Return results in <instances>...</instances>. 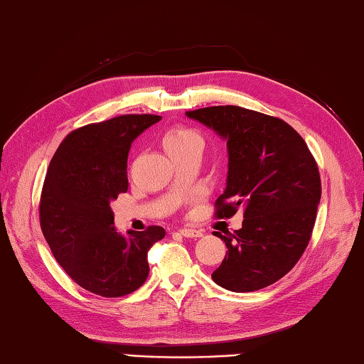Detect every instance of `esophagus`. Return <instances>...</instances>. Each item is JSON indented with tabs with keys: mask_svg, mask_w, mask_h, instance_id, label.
<instances>
[{
	"mask_svg": "<svg viewBox=\"0 0 364 364\" xmlns=\"http://www.w3.org/2000/svg\"><path fill=\"white\" fill-rule=\"evenodd\" d=\"M179 233L185 238H200L204 235L203 230H196V229H181Z\"/></svg>",
	"mask_w": 364,
	"mask_h": 364,
	"instance_id": "34e87169",
	"label": "esophagus"
}]
</instances>
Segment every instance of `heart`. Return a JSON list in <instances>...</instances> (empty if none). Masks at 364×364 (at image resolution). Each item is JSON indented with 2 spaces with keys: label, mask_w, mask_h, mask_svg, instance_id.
I'll list each match as a JSON object with an SVG mask.
<instances>
[{
  "label": "heart",
  "mask_w": 364,
  "mask_h": 364,
  "mask_svg": "<svg viewBox=\"0 0 364 364\" xmlns=\"http://www.w3.org/2000/svg\"><path fill=\"white\" fill-rule=\"evenodd\" d=\"M199 141V135L188 127H174L164 136V146L166 151L181 148L183 144Z\"/></svg>",
  "instance_id": "obj_1"
}]
</instances>
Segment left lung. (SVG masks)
Returning a JSON list of instances; mask_svg holds the SVG:
<instances>
[{
  "label": "left lung",
  "instance_id": "left-lung-1",
  "mask_svg": "<svg viewBox=\"0 0 364 364\" xmlns=\"http://www.w3.org/2000/svg\"><path fill=\"white\" fill-rule=\"evenodd\" d=\"M228 143V179L216 216L243 208V225L221 238L228 252L212 274L233 293L257 291L293 269L309 245L321 200L318 165L284 119L238 106L185 112Z\"/></svg>",
  "mask_w": 364,
  "mask_h": 364
}]
</instances>
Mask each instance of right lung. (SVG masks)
I'll return each instance as SVG.
<instances>
[{
  "mask_svg": "<svg viewBox=\"0 0 364 364\" xmlns=\"http://www.w3.org/2000/svg\"><path fill=\"white\" fill-rule=\"evenodd\" d=\"M157 115H121L76 129L48 166L40 225L68 276L87 291L119 297L139 289L149 274L148 250L165 229L117 232L110 203L127 191L132 141L156 124Z\"/></svg>",
  "mask_w": 364,
  "mask_h": 364,
  "instance_id": "right-lung-1",
  "label": "right lung"
}]
</instances>
